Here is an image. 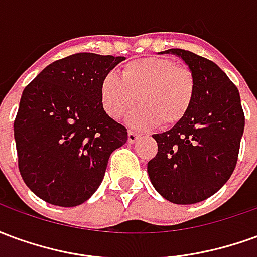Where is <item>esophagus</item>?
<instances>
[{"mask_svg":"<svg viewBox=\"0 0 257 257\" xmlns=\"http://www.w3.org/2000/svg\"><path fill=\"white\" fill-rule=\"evenodd\" d=\"M138 139H139V135L135 134V132H131V131H129V132H128V142H129V143H131V145H134L135 142H136Z\"/></svg>","mask_w":257,"mask_h":257,"instance_id":"esophagus-1","label":"esophagus"}]
</instances>
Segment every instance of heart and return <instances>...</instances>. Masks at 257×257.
<instances>
[{
  "instance_id": "obj_1",
  "label": "heart",
  "mask_w": 257,
  "mask_h": 257,
  "mask_svg": "<svg viewBox=\"0 0 257 257\" xmlns=\"http://www.w3.org/2000/svg\"><path fill=\"white\" fill-rule=\"evenodd\" d=\"M195 81L189 68L167 58H143L122 67L121 77L107 73L101 78L99 96L103 110L119 119L138 103L126 118L134 129H149L161 123L169 128L180 122L191 108Z\"/></svg>"
}]
</instances>
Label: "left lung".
<instances>
[{
  "label": "left lung",
  "instance_id": "8db88e82",
  "mask_svg": "<svg viewBox=\"0 0 257 257\" xmlns=\"http://www.w3.org/2000/svg\"><path fill=\"white\" fill-rule=\"evenodd\" d=\"M160 53L183 60L195 81V95L180 122L153 135L158 153L147 173L169 202L197 204L217 193L237 165L245 126L241 97L226 73L208 59L178 48Z\"/></svg>",
  "mask_w": 257,
  "mask_h": 257
}]
</instances>
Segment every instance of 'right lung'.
<instances>
[{
  "instance_id": "obj_1",
  "label": "right lung",
  "mask_w": 257,
  "mask_h": 257,
  "mask_svg": "<svg viewBox=\"0 0 257 257\" xmlns=\"http://www.w3.org/2000/svg\"><path fill=\"white\" fill-rule=\"evenodd\" d=\"M123 56L75 53L53 62L20 97L14 135L22 178L48 204L77 206L103 182L128 132L103 110L101 78Z\"/></svg>"
}]
</instances>
